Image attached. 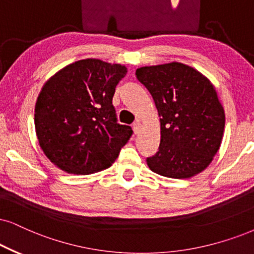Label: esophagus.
Wrapping results in <instances>:
<instances>
[{
	"instance_id": "obj_1",
	"label": "esophagus",
	"mask_w": 254,
	"mask_h": 254,
	"mask_svg": "<svg viewBox=\"0 0 254 254\" xmlns=\"http://www.w3.org/2000/svg\"><path fill=\"white\" fill-rule=\"evenodd\" d=\"M132 127H133L134 133H138V131H139V129H140V122L139 121L134 122L133 125H132Z\"/></svg>"
}]
</instances>
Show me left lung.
I'll use <instances>...</instances> for the list:
<instances>
[{"mask_svg":"<svg viewBox=\"0 0 254 254\" xmlns=\"http://www.w3.org/2000/svg\"><path fill=\"white\" fill-rule=\"evenodd\" d=\"M136 76L160 117L158 151L146 158L151 171L176 179L204 171L219 150L225 127V112L212 83L178 62L142 66Z\"/></svg>","mask_w":254,"mask_h":254,"instance_id":"obj_1","label":"left lung"}]
</instances>
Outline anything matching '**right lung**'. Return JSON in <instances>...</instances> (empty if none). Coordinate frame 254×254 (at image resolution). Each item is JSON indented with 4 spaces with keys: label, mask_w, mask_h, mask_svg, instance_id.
<instances>
[{
    "label": "right lung",
    "mask_w": 254,
    "mask_h": 254,
    "mask_svg": "<svg viewBox=\"0 0 254 254\" xmlns=\"http://www.w3.org/2000/svg\"><path fill=\"white\" fill-rule=\"evenodd\" d=\"M121 64L86 59L64 66L42 88L35 105L41 149L54 165L89 175L112 165L132 130L117 123L115 89L127 75Z\"/></svg>",
    "instance_id": "right-lung-1"
}]
</instances>
